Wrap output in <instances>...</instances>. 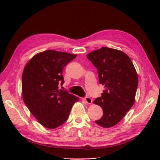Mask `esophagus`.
Returning a JSON list of instances; mask_svg holds the SVG:
<instances>
[{"label": "esophagus", "mask_w": 160, "mask_h": 160, "mask_svg": "<svg viewBox=\"0 0 160 160\" xmlns=\"http://www.w3.org/2000/svg\"><path fill=\"white\" fill-rule=\"evenodd\" d=\"M84 100L85 101V102H86L87 104H89L92 103V101H93L92 99H91V98L90 97H85V98H84Z\"/></svg>", "instance_id": "1"}]
</instances>
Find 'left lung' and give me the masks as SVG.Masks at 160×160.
<instances>
[{"instance_id": "obj_1", "label": "left lung", "mask_w": 160, "mask_h": 160, "mask_svg": "<svg viewBox=\"0 0 160 160\" xmlns=\"http://www.w3.org/2000/svg\"><path fill=\"white\" fill-rule=\"evenodd\" d=\"M97 68L100 84L105 89L94 100L103 110V115L96 123L104 128L117 124L135 102L138 85V74L127 54L103 47L87 55Z\"/></svg>"}]
</instances>
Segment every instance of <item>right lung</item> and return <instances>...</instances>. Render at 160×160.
Segmentation results:
<instances>
[{"mask_svg": "<svg viewBox=\"0 0 160 160\" xmlns=\"http://www.w3.org/2000/svg\"><path fill=\"white\" fill-rule=\"evenodd\" d=\"M76 54L47 50L27 63L22 76L24 102L40 124L55 128L65 122L73 105L79 99L60 89L64 80L62 70Z\"/></svg>", "mask_w": 160, "mask_h": 160, "instance_id": "obj_1", "label": "right lung"}]
</instances>
